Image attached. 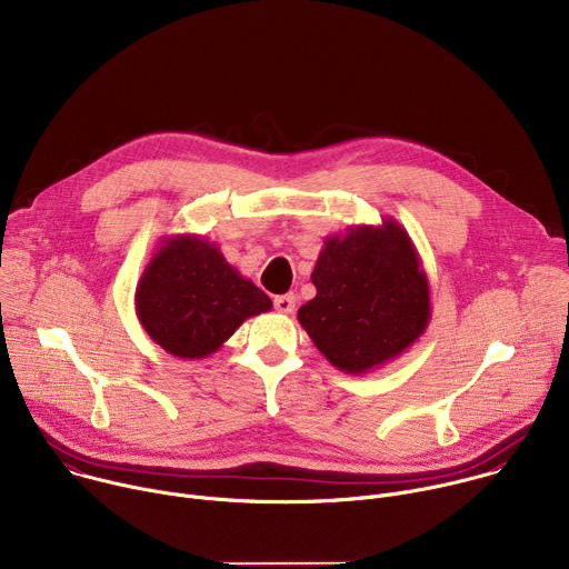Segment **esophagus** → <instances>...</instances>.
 Segmentation results:
<instances>
[{
	"label": "esophagus",
	"mask_w": 569,
	"mask_h": 569,
	"mask_svg": "<svg viewBox=\"0 0 569 569\" xmlns=\"http://www.w3.org/2000/svg\"><path fill=\"white\" fill-rule=\"evenodd\" d=\"M274 308L279 310V312H283V315H290L292 310H295V295H279V297H274Z\"/></svg>",
	"instance_id": "1"
}]
</instances>
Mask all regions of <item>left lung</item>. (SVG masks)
Segmentation results:
<instances>
[{
	"label": "left lung",
	"instance_id": "left-lung-1",
	"mask_svg": "<svg viewBox=\"0 0 569 569\" xmlns=\"http://www.w3.org/2000/svg\"><path fill=\"white\" fill-rule=\"evenodd\" d=\"M310 279L317 295L297 319L345 373L362 376L396 360L430 323L428 274L410 233L393 218L329 236Z\"/></svg>",
	"mask_w": 569,
	"mask_h": 569
}]
</instances>
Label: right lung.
I'll return each instance as SVG.
<instances>
[{
	"instance_id": "obj_1",
	"label": "right lung",
	"mask_w": 569,
	"mask_h": 569,
	"mask_svg": "<svg viewBox=\"0 0 569 569\" xmlns=\"http://www.w3.org/2000/svg\"><path fill=\"white\" fill-rule=\"evenodd\" d=\"M270 308L272 299L198 233L161 238L134 292L143 331L184 360L216 353L242 321Z\"/></svg>"
}]
</instances>
